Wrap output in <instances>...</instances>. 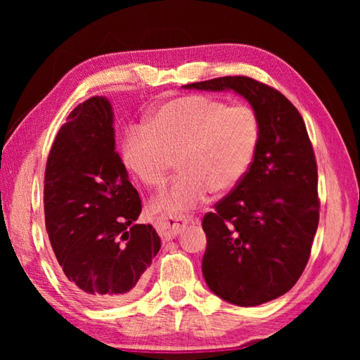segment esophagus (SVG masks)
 I'll return each mask as SVG.
<instances>
[{"instance_id":"obj_1","label":"esophagus","mask_w":360,"mask_h":360,"mask_svg":"<svg viewBox=\"0 0 360 360\" xmlns=\"http://www.w3.org/2000/svg\"><path fill=\"white\" fill-rule=\"evenodd\" d=\"M193 222V216H168L157 219L155 229L162 240H172L174 236L181 233V230L186 227L187 224Z\"/></svg>"}]
</instances>
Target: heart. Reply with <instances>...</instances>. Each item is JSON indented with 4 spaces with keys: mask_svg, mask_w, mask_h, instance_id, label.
<instances>
[{
    "mask_svg": "<svg viewBox=\"0 0 360 360\" xmlns=\"http://www.w3.org/2000/svg\"><path fill=\"white\" fill-rule=\"evenodd\" d=\"M260 127L251 108L203 95L163 103L129 136L124 158L148 188L165 184L173 160L181 174L152 203V211L169 216L205 203L211 192L233 191L246 178L257 154Z\"/></svg>",
    "mask_w": 360,
    "mask_h": 360,
    "instance_id": "obj_1",
    "label": "heart"
}]
</instances>
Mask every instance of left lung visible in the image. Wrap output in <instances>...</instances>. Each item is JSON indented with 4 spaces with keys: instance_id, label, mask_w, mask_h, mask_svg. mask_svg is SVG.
I'll use <instances>...</instances> for the list:
<instances>
[{
    "instance_id": "1",
    "label": "left lung",
    "mask_w": 360,
    "mask_h": 360,
    "mask_svg": "<svg viewBox=\"0 0 360 360\" xmlns=\"http://www.w3.org/2000/svg\"><path fill=\"white\" fill-rule=\"evenodd\" d=\"M235 92L257 115L252 167L203 217L205 281L222 300L257 307L294 288L307 266L319 224L318 167L297 108L278 90L246 76L182 85Z\"/></svg>"
}]
</instances>
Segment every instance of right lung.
<instances>
[{
  "label": "right lung",
  "instance_id": "add662e5",
  "mask_svg": "<svg viewBox=\"0 0 360 360\" xmlns=\"http://www.w3.org/2000/svg\"><path fill=\"white\" fill-rule=\"evenodd\" d=\"M44 214L49 240L70 288L94 304L138 295L160 251L150 224H136L141 200L115 150L106 96L75 108L47 158Z\"/></svg>",
  "mask_w": 360,
  "mask_h": 360
}]
</instances>
